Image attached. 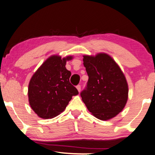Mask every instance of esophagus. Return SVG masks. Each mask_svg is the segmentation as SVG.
I'll list each match as a JSON object with an SVG mask.
<instances>
[{"label":"esophagus","mask_w":155,"mask_h":155,"mask_svg":"<svg viewBox=\"0 0 155 155\" xmlns=\"http://www.w3.org/2000/svg\"><path fill=\"white\" fill-rule=\"evenodd\" d=\"M76 88H77V90L79 91V92L81 91V86L77 85V86H76Z\"/></svg>","instance_id":"34e87169"}]
</instances>
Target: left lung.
I'll return each instance as SVG.
<instances>
[{
  "label": "left lung",
  "mask_w": 155,
  "mask_h": 155,
  "mask_svg": "<svg viewBox=\"0 0 155 155\" xmlns=\"http://www.w3.org/2000/svg\"><path fill=\"white\" fill-rule=\"evenodd\" d=\"M83 61L88 80L81 93L82 101L98 119L113 118L123 110L128 98V86L124 74L107 54L84 55Z\"/></svg>",
  "instance_id": "1"
}]
</instances>
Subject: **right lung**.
<instances>
[{"mask_svg":"<svg viewBox=\"0 0 155 155\" xmlns=\"http://www.w3.org/2000/svg\"><path fill=\"white\" fill-rule=\"evenodd\" d=\"M71 56L49 57L33 74L28 86L30 107L39 117L52 118L65 110L72 96L79 94L69 81L71 71L66 69Z\"/></svg>","mask_w":155,"mask_h":155,"instance_id":"1","label":"right lung"}]
</instances>
